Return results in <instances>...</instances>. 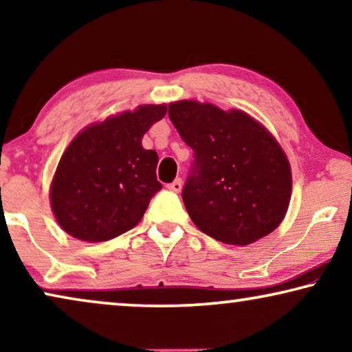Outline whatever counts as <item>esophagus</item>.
I'll use <instances>...</instances> for the list:
<instances>
[{
	"instance_id": "34e87169",
	"label": "esophagus",
	"mask_w": 352,
	"mask_h": 352,
	"mask_svg": "<svg viewBox=\"0 0 352 352\" xmlns=\"http://www.w3.org/2000/svg\"><path fill=\"white\" fill-rule=\"evenodd\" d=\"M166 187H168V189H170L171 192H181V189H182V181L179 179V177H177V179L173 181L171 184H168Z\"/></svg>"
}]
</instances>
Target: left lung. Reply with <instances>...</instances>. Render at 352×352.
Listing matches in <instances>:
<instances>
[{"instance_id":"1","label":"left lung","mask_w":352,"mask_h":352,"mask_svg":"<svg viewBox=\"0 0 352 352\" xmlns=\"http://www.w3.org/2000/svg\"><path fill=\"white\" fill-rule=\"evenodd\" d=\"M171 123L194 151L182 201L210 237L248 245L271 234L290 204L292 171L276 139L240 110L179 100Z\"/></svg>"}]
</instances>
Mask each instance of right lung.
Wrapping results in <instances>:
<instances>
[{
    "mask_svg": "<svg viewBox=\"0 0 352 352\" xmlns=\"http://www.w3.org/2000/svg\"><path fill=\"white\" fill-rule=\"evenodd\" d=\"M166 105H142L86 128L62 155L51 186L60 228L86 242H105L133 229L162 189L158 155L142 138Z\"/></svg>",
    "mask_w": 352,
    "mask_h": 352,
    "instance_id": "1",
    "label": "right lung"
}]
</instances>
